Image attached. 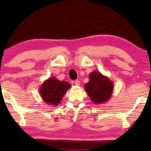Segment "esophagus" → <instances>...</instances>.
I'll return each instance as SVG.
<instances>
[{
  "mask_svg": "<svg viewBox=\"0 0 151 151\" xmlns=\"http://www.w3.org/2000/svg\"><path fill=\"white\" fill-rule=\"evenodd\" d=\"M74 83H75V84H76V86H79L80 84V82L79 80H76L75 82H74Z\"/></svg>",
  "mask_w": 151,
  "mask_h": 151,
  "instance_id": "34e87169",
  "label": "esophagus"
}]
</instances>
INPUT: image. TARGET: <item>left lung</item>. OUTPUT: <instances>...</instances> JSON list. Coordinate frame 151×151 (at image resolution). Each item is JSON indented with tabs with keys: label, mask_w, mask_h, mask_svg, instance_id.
I'll return each instance as SVG.
<instances>
[{
	"label": "left lung",
	"mask_w": 151,
	"mask_h": 151,
	"mask_svg": "<svg viewBox=\"0 0 151 151\" xmlns=\"http://www.w3.org/2000/svg\"><path fill=\"white\" fill-rule=\"evenodd\" d=\"M89 81L84 85L86 93L96 104L106 102L111 98L114 84L107 76L94 71L88 76Z\"/></svg>",
	"instance_id": "obj_1"
}]
</instances>
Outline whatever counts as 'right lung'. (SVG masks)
I'll use <instances>...</instances> for the list:
<instances>
[{"label": "right lung", "mask_w": 151, "mask_h": 151, "mask_svg": "<svg viewBox=\"0 0 151 151\" xmlns=\"http://www.w3.org/2000/svg\"><path fill=\"white\" fill-rule=\"evenodd\" d=\"M71 86L69 82L60 81L56 78L51 77L42 82L39 87V93L46 104L56 106Z\"/></svg>", "instance_id": "right-lung-1"}]
</instances>
